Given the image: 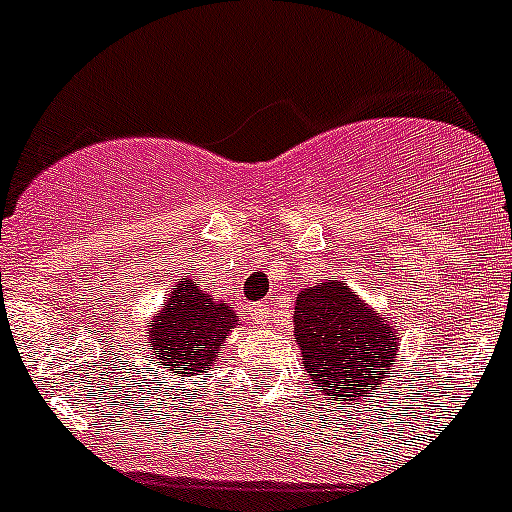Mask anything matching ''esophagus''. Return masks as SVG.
<instances>
[{"mask_svg": "<svg viewBox=\"0 0 512 512\" xmlns=\"http://www.w3.org/2000/svg\"><path fill=\"white\" fill-rule=\"evenodd\" d=\"M252 321L257 323V326H267V323H270V318H272V313H270V308H267L265 303H260V305H252Z\"/></svg>", "mask_w": 512, "mask_h": 512, "instance_id": "1", "label": "esophagus"}]
</instances>
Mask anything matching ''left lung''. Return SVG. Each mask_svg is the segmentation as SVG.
I'll use <instances>...</instances> for the list:
<instances>
[{
  "instance_id": "8db88e82",
  "label": "left lung",
  "mask_w": 512,
  "mask_h": 512,
  "mask_svg": "<svg viewBox=\"0 0 512 512\" xmlns=\"http://www.w3.org/2000/svg\"><path fill=\"white\" fill-rule=\"evenodd\" d=\"M293 328L303 369L326 399L356 404L369 389H386L399 358V328L348 283L331 278L300 288Z\"/></svg>"
}]
</instances>
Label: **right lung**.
<instances>
[{
  "mask_svg": "<svg viewBox=\"0 0 512 512\" xmlns=\"http://www.w3.org/2000/svg\"><path fill=\"white\" fill-rule=\"evenodd\" d=\"M237 326L240 313L229 308L227 300L212 298L186 272L151 315L146 346L156 369H164L174 379H191L217 366L222 346Z\"/></svg>",
  "mask_w": 512,
  "mask_h": 512,
  "instance_id": "obj_1",
  "label": "right lung"
}]
</instances>
